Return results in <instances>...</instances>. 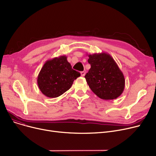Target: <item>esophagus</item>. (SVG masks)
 Returning <instances> with one entry per match:
<instances>
[{
  "label": "esophagus",
  "instance_id": "esophagus-1",
  "mask_svg": "<svg viewBox=\"0 0 156 156\" xmlns=\"http://www.w3.org/2000/svg\"><path fill=\"white\" fill-rule=\"evenodd\" d=\"M81 75L82 76H84L85 75V72H84V71H81Z\"/></svg>",
  "mask_w": 156,
  "mask_h": 156
}]
</instances>
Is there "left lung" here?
<instances>
[{"mask_svg": "<svg viewBox=\"0 0 156 156\" xmlns=\"http://www.w3.org/2000/svg\"><path fill=\"white\" fill-rule=\"evenodd\" d=\"M91 68L85 78L92 91L105 101L116 99L123 92L125 80L118 64L108 53L88 54Z\"/></svg>", "mask_w": 156, "mask_h": 156, "instance_id": "left-lung-1", "label": "left lung"}]
</instances>
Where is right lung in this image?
I'll list each match as a JSON object with an SVG mask.
<instances>
[{"instance_id": "add662e5", "label": "right lung", "mask_w": 156, "mask_h": 156, "mask_svg": "<svg viewBox=\"0 0 156 156\" xmlns=\"http://www.w3.org/2000/svg\"><path fill=\"white\" fill-rule=\"evenodd\" d=\"M80 76L78 71L72 69L67 57L61 55L45 62L38 75L37 84L44 95L55 98L68 90Z\"/></svg>"}]
</instances>
